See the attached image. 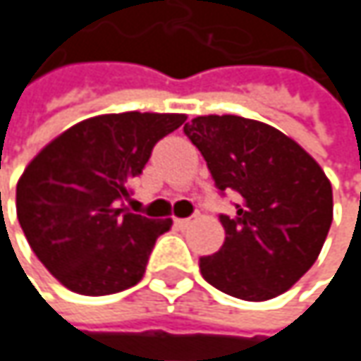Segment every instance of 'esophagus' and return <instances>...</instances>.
<instances>
[{"label":"esophagus","instance_id":"1","mask_svg":"<svg viewBox=\"0 0 361 361\" xmlns=\"http://www.w3.org/2000/svg\"><path fill=\"white\" fill-rule=\"evenodd\" d=\"M173 224H176V228H180V230H185V228H188V226L192 224V219H190V217H185V219H176Z\"/></svg>","mask_w":361,"mask_h":361}]
</instances>
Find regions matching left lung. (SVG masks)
I'll list each match as a JSON object with an SVG mask.
<instances>
[{"mask_svg":"<svg viewBox=\"0 0 361 361\" xmlns=\"http://www.w3.org/2000/svg\"><path fill=\"white\" fill-rule=\"evenodd\" d=\"M183 133L219 194H238L234 215H219L221 249L198 261L202 278L245 301L282 295L316 263L332 224L322 167L282 131L245 116H196Z\"/></svg>","mask_w":361,"mask_h":361,"instance_id":"1","label":"left lung"}]
</instances>
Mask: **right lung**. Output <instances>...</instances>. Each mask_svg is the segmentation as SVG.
<instances>
[{
	"instance_id": "obj_1",
	"label": "right lung",
	"mask_w": 361,
	"mask_h": 361,
	"mask_svg": "<svg viewBox=\"0 0 361 361\" xmlns=\"http://www.w3.org/2000/svg\"><path fill=\"white\" fill-rule=\"evenodd\" d=\"M185 114L121 112L81 121L49 142L16 185L20 228L47 271L90 297L135 286L171 219L121 209L127 183Z\"/></svg>"
}]
</instances>
